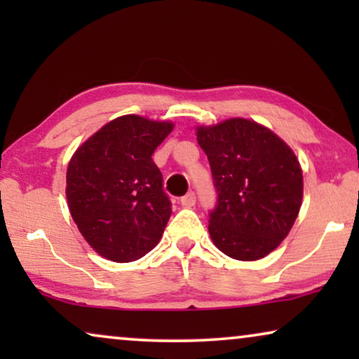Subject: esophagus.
<instances>
[{
    "label": "esophagus",
    "instance_id": "1",
    "mask_svg": "<svg viewBox=\"0 0 359 359\" xmlns=\"http://www.w3.org/2000/svg\"><path fill=\"white\" fill-rule=\"evenodd\" d=\"M194 204H196L194 193H188L186 196H183V198H181V205H183V208H193Z\"/></svg>",
    "mask_w": 359,
    "mask_h": 359
}]
</instances>
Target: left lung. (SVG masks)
I'll list each match as a JSON object with an SVG mask.
<instances>
[{
	"mask_svg": "<svg viewBox=\"0 0 359 359\" xmlns=\"http://www.w3.org/2000/svg\"><path fill=\"white\" fill-rule=\"evenodd\" d=\"M196 137L217 189L209 219L214 245L240 262L264 258L287 237L301 210L296 154L271 129L243 117L198 126Z\"/></svg>",
	"mask_w": 359,
	"mask_h": 359,
	"instance_id": "8db88e82",
	"label": "left lung"
}]
</instances>
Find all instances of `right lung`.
<instances>
[{
	"mask_svg": "<svg viewBox=\"0 0 359 359\" xmlns=\"http://www.w3.org/2000/svg\"><path fill=\"white\" fill-rule=\"evenodd\" d=\"M173 127L170 121L135 114L116 117L68 161V209L83 238L102 258L129 263L160 242L171 204L151 155Z\"/></svg>",
	"mask_w": 359,
	"mask_h": 359,
	"instance_id": "obj_1",
	"label": "right lung"
}]
</instances>
